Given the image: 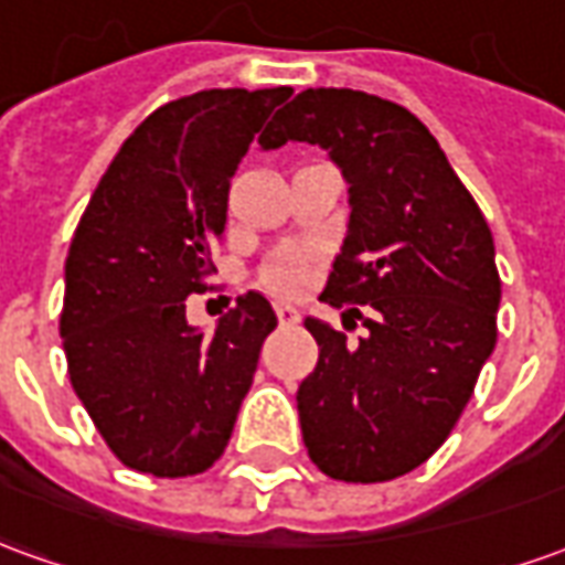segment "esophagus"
<instances>
[{"mask_svg": "<svg viewBox=\"0 0 565 565\" xmlns=\"http://www.w3.org/2000/svg\"><path fill=\"white\" fill-rule=\"evenodd\" d=\"M275 315H278V320H281L284 327H294V323H299V311H296L294 306H275Z\"/></svg>", "mask_w": 565, "mask_h": 565, "instance_id": "esophagus-1", "label": "esophagus"}]
</instances>
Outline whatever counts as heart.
<instances>
[{"label":"heart","instance_id":"obj_1","mask_svg":"<svg viewBox=\"0 0 565 565\" xmlns=\"http://www.w3.org/2000/svg\"><path fill=\"white\" fill-rule=\"evenodd\" d=\"M302 278H306V257L302 254H281V257L271 259L263 271L266 287L278 290V294H294Z\"/></svg>","mask_w":565,"mask_h":565}]
</instances>
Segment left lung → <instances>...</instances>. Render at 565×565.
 <instances>
[{"mask_svg": "<svg viewBox=\"0 0 565 565\" xmlns=\"http://www.w3.org/2000/svg\"><path fill=\"white\" fill-rule=\"evenodd\" d=\"M308 141L348 184V233L320 299L348 306L360 344L318 318V366L296 391L308 457L335 481L375 484L426 462L472 399L493 354V235L433 132L363 90H302L259 148ZM363 305V309H356Z\"/></svg>", "mask_w": 565, "mask_h": 565, "instance_id": "8db88e82", "label": "left lung"}]
</instances>
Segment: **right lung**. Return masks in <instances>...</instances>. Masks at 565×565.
Masks as SVG:
<instances>
[{
  "instance_id": "right-lung-1",
  "label": "right lung",
  "mask_w": 565,
  "mask_h": 565,
  "mask_svg": "<svg viewBox=\"0 0 565 565\" xmlns=\"http://www.w3.org/2000/svg\"><path fill=\"white\" fill-rule=\"evenodd\" d=\"M290 87L199 90L141 124L93 190L66 257L60 335L68 379L117 460L157 478L209 469L233 436L278 318L257 290L211 335L186 323L226 193Z\"/></svg>"
}]
</instances>
